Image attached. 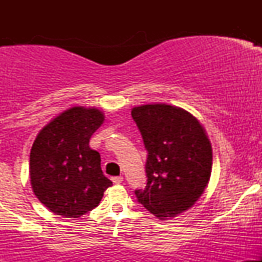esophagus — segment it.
<instances>
[{
  "label": "esophagus",
  "mask_w": 262,
  "mask_h": 262,
  "mask_svg": "<svg viewBox=\"0 0 262 262\" xmlns=\"http://www.w3.org/2000/svg\"><path fill=\"white\" fill-rule=\"evenodd\" d=\"M113 183H122L123 182V177L122 176H114L112 177Z\"/></svg>",
  "instance_id": "34e87169"
}]
</instances>
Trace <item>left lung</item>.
Listing matches in <instances>:
<instances>
[{"mask_svg": "<svg viewBox=\"0 0 262 262\" xmlns=\"http://www.w3.org/2000/svg\"><path fill=\"white\" fill-rule=\"evenodd\" d=\"M148 151V182L135 196L155 217L167 219L191 208L212 172V145L196 117L165 103L132 110Z\"/></svg>", "mask_w": 262, "mask_h": 262, "instance_id": "1", "label": "left lung"}]
</instances>
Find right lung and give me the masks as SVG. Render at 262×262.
<instances>
[{
    "label": "right lung",
    "mask_w": 262,
    "mask_h": 262,
    "mask_svg": "<svg viewBox=\"0 0 262 262\" xmlns=\"http://www.w3.org/2000/svg\"><path fill=\"white\" fill-rule=\"evenodd\" d=\"M103 121L97 108L71 107L48 123L33 143V192L56 215L81 217L96 208L112 186L102 172L100 154L89 145Z\"/></svg>",
    "instance_id": "obj_1"
}]
</instances>
